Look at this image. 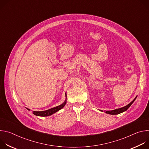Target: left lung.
Segmentation results:
<instances>
[{
	"label": "left lung",
	"instance_id": "obj_1",
	"mask_svg": "<svg viewBox=\"0 0 149 149\" xmlns=\"http://www.w3.org/2000/svg\"><path fill=\"white\" fill-rule=\"evenodd\" d=\"M136 98H137V96L130 103H129V104H127V105L124 106V107H123L122 108H120V109H116V110H114L107 111H105V113L109 114H111V115H116V114H120L121 113H123V112L125 111L127 109H128L130 107L131 105L134 102V101L136 99Z\"/></svg>",
	"mask_w": 149,
	"mask_h": 149
}]
</instances>
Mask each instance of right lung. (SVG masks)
<instances>
[{
  "instance_id": "add662e5",
  "label": "right lung",
  "mask_w": 149,
  "mask_h": 149,
  "mask_svg": "<svg viewBox=\"0 0 149 149\" xmlns=\"http://www.w3.org/2000/svg\"><path fill=\"white\" fill-rule=\"evenodd\" d=\"M65 97H66V99L65 100V101L63 102L62 104H61V105H58V106H56V107H54V108H52L51 109H49V110H45V111H33V114L36 116H40V117H47V116H51L54 113H55L56 112L58 111L59 110H60L61 109H62L63 107H64L65 105L67 103V94L65 93ZM26 109L28 110H30L29 109Z\"/></svg>"
}]
</instances>
